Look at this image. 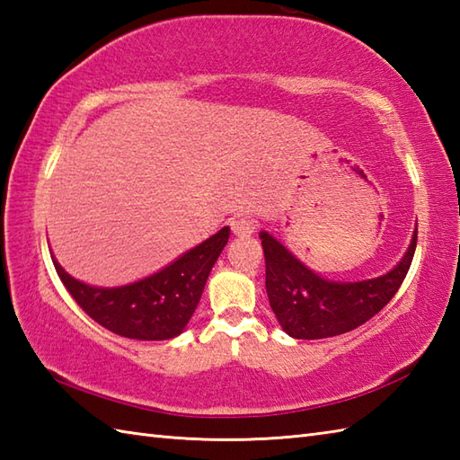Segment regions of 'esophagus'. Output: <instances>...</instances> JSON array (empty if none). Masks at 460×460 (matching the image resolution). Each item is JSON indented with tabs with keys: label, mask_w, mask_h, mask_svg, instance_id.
<instances>
[{
	"label": "esophagus",
	"mask_w": 460,
	"mask_h": 460,
	"mask_svg": "<svg viewBox=\"0 0 460 460\" xmlns=\"http://www.w3.org/2000/svg\"><path fill=\"white\" fill-rule=\"evenodd\" d=\"M231 229L237 237H249V235H252V233H255L257 225H255V221H251L247 217H235L231 221Z\"/></svg>",
	"instance_id": "34e87169"
}]
</instances>
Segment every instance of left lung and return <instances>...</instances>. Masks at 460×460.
<instances>
[{"mask_svg":"<svg viewBox=\"0 0 460 460\" xmlns=\"http://www.w3.org/2000/svg\"><path fill=\"white\" fill-rule=\"evenodd\" d=\"M267 265V295L279 324L296 340L346 334L384 308L402 287L415 255L417 231L403 259L377 279L358 282L326 280L292 255L267 231H261Z\"/></svg>","mask_w":460,"mask_h":460,"instance_id":"1","label":"left lung"}]
</instances>
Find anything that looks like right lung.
Segmentation results:
<instances>
[{
  "label": "right lung",
  "mask_w": 460,
  "mask_h": 460,
  "mask_svg": "<svg viewBox=\"0 0 460 460\" xmlns=\"http://www.w3.org/2000/svg\"><path fill=\"white\" fill-rule=\"evenodd\" d=\"M229 233L223 227L155 275L116 288L84 285L55 259L53 265L76 305L106 330L132 340H170L188 326Z\"/></svg>",
  "instance_id": "add662e5"
}]
</instances>
